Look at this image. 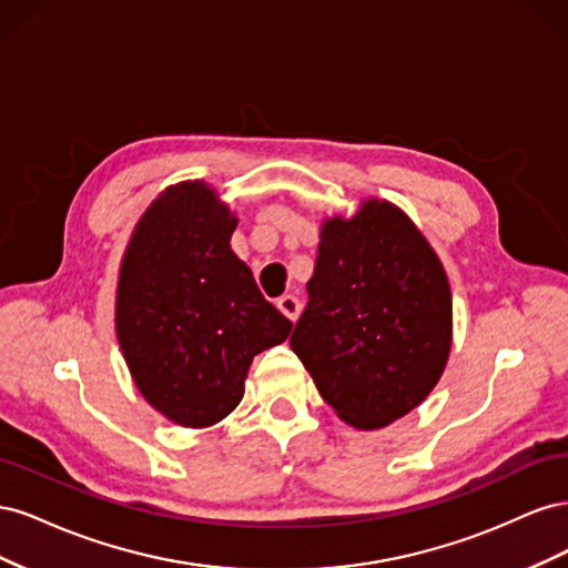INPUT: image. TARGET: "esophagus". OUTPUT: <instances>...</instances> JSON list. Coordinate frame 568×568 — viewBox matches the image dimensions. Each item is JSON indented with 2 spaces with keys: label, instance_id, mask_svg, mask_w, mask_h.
I'll return each mask as SVG.
<instances>
[{
  "label": "esophagus",
  "instance_id": "1",
  "mask_svg": "<svg viewBox=\"0 0 568 568\" xmlns=\"http://www.w3.org/2000/svg\"><path fill=\"white\" fill-rule=\"evenodd\" d=\"M277 307H280V311H282L291 322H296V320H298V313H301V301H298L294 294H286V296L277 298Z\"/></svg>",
  "mask_w": 568,
  "mask_h": 568
}]
</instances>
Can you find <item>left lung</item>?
<instances>
[{
	"instance_id": "8db88e82",
	"label": "left lung",
	"mask_w": 568,
	"mask_h": 568,
	"mask_svg": "<svg viewBox=\"0 0 568 568\" xmlns=\"http://www.w3.org/2000/svg\"><path fill=\"white\" fill-rule=\"evenodd\" d=\"M450 284L434 248L388 201L334 217L291 348L322 398L355 428H382L417 407L448 363Z\"/></svg>"
}]
</instances>
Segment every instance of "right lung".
I'll list each match as a JSON object with an SVG mask.
<instances>
[{"mask_svg":"<svg viewBox=\"0 0 568 568\" xmlns=\"http://www.w3.org/2000/svg\"><path fill=\"white\" fill-rule=\"evenodd\" d=\"M234 227L205 184L170 186L140 220L120 270V348L144 398L182 426L225 419L253 357L294 326L234 255Z\"/></svg>","mask_w":568,"mask_h":568,"instance_id":"right-lung-1","label":"right lung"}]
</instances>
